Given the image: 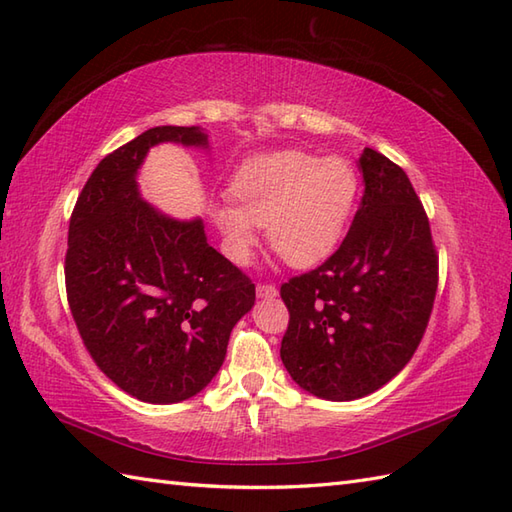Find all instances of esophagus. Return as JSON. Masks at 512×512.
Wrapping results in <instances>:
<instances>
[{"label": "esophagus", "mask_w": 512, "mask_h": 512, "mask_svg": "<svg viewBox=\"0 0 512 512\" xmlns=\"http://www.w3.org/2000/svg\"><path fill=\"white\" fill-rule=\"evenodd\" d=\"M257 297L259 299H270V297H277V286L273 284H257Z\"/></svg>", "instance_id": "esophagus-1"}]
</instances>
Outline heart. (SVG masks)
Segmentation results:
<instances>
[{
  "instance_id": "1",
  "label": "heart",
  "mask_w": 512,
  "mask_h": 512,
  "mask_svg": "<svg viewBox=\"0 0 512 512\" xmlns=\"http://www.w3.org/2000/svg\"><path fill=\"white\" fill-rule=\"evenodd\" d=\"M228 193L237 206H217L226 255L246 264L266 226L268 244L290 266L310 268L339 246L358 198V176L350 162L303 151H277L246 160Z\"/></svg>"
}]
</instances>
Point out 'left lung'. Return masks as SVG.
Segmentation results:
<instances>
[{"label": "left lung", "instance_id": "left-lung-1", "mask_svg": "<svg viewBox=\"0 0 512 512\" xmlns=\"http://www.w3.org/2000/svg\"><path fill=\"white\" fill-rule=\"evenodd\" d=\"M358 169L365 191L343 244L281 286V361L301 389L334 402L372 394L409 363L438 288L429 220L407 173L369 147Z\"/></svg>", "mask_w": 512, "mask_h": 512}]
</instances>
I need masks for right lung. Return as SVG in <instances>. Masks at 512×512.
Returning <instances> with one entry per match:
<instances>
[{"label": "right lung", "mask_w": 512, "mask_h": 512, "mask_svg": "<svg viewBox=\"0 0 512 512\" xmlns=\"http://www.w3.org/2000/svg\"><path fill=\"white\" fill-rule=\"evenodd\" d=\"M160 143L209 149L200 127H151L105 156L70 217L65 290L101 372L151 405L187 400L220 372L255 284L206 242L204 222L176 220L138 191Z\"/></svg>", "instance_id": "add662e5"}]
</instances>
